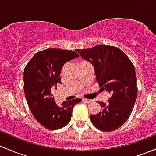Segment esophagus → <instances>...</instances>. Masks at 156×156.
<instances>
[{"mask_svg": "<svg viewBox=\"0 0 156 156\" xmlns=\"http://www.w3.org/2000/svg\"><path fill=\"white\" fill-rule=\"evenodd\" d=\"M83 101H85V102H87V103H91L92 101H93V100H92V99H85V98H83Z\"/></svg>", "mask_w": 156, "mask_h": 156, "instance_id": "esophagus-1", "label": "esophagus"}]
</instances>
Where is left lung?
<instances>
[{"label": "left lung", "mask_w": 156, "mask_h": 156, "mask_svg": "<svg viewBox=\"0 0 156 156\" xmlns=\"http://www.w3.org/2000/svg\"><path fill=\"white\" fill-rule=\"evenodd\" d=\"M76 51L93 64L99 87L111 94L108 102L99 101L101 111L90 116L92 123L102 132L119 129L129 119L137 99L133 63L122 51L111 45H96Z\"/></svg>", "instance_id": "left-lung-1"}]
</instances>
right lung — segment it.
Returning <instances> with one entry per match:
<instances>
[{"instance_id":"add662e5","label":"right lung","mask_w":156,"mask_h":156,"mask_svg":"<svg viewBox=\"0 0 156 156\" xmlns=\"http://www.w3.org/2000/svg\"><path fill=\"white\" fill-rule=\"evenodd\" d=\"M79 57L73 51L48 48L37 52L24 69V90L27 105L37 122L49 130L64 127L70 122L73 108L81 99L55 103L51 92L61 83L59 76L66 62Z\"/></svg>"}]
</instances>
